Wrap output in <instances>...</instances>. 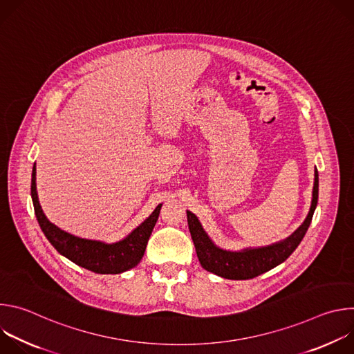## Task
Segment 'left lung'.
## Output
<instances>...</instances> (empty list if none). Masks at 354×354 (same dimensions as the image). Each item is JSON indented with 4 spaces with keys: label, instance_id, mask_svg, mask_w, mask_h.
Returning <instances> with one entry per match:
<instances>
[{
    "label": "left lung",
    "instance_id": "8db88e82",
    "mask_svg": "<svg viewBox=\"0 0 354 354\" xmlns=\"http://www.w3.org/2000/svg\"><path fill=\"white\" fill-rule=\"evenodd\" d=\"M318 203V171H315V182H314V192H313V205L308 213V217L302 225L287 239L257 249H245L242 252H230L217 248L212 239L207 236L205 230L201 228L198 220L194 214L187 212V225L189 231L196 248V254L198 258L200 265L203 266L207 272H212L217 276L230 280H248L254 279L281 262H284L299 242L304 238L315 207Z\"/></svg>",
    "mask_w": 354,
    "mask_h": 354
}]
</instances>
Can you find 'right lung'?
<instances>
[{"label":"right lung","instance_id":"obj_1","mask_svg":"<svg viewBox=\"0 0 354 354\" xmlns=\"http://www.w3.org/2000/svg\"><path fill=\"white\" fill-rule=\"evenodd\" d=\"M30 193L37 223L48 242L57 249L59 254H62L75 265L100 274H118L140 263L145 252L149 235L157 224L161 210L160 205L153 212V214H151L142 224H140L124 239L115 243H104L99 241L74 236L60 230L46 218L37 198L35 165L32 171Z\"/></svg>","mask_w":354,"mask_h":354}]
</instances>
